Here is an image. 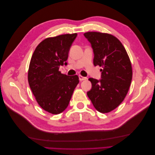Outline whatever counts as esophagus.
I'll list each match as a JSON object with an SVG mask.
<instances>
[{"label": "esophagus", "mask_w": 155, "mask_h": 155, "mask_svg": "<svg viewBox=\"0 0 155 155\" xmlns=\"http://www.w3.org/2000/svg\"><path fill=\"white\" fill-rule=\"evenodd\" d=\"M78 77H79V80H80L81 81L87 79V77H83V76H81V75L78 76Z\"/></svg>", "instance_id": "1"}]
</instances>
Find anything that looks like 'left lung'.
I'll return each instance as SVG.
<instances>
[{"instance_id":"8db88e82","label":"left lung","mask_w":155,"mask_h":155,"mask_svg":"<svg viewBox=\"0 0 155 155\" xmlns=\"http://www.w3.org/2000/svg\"><path fill=\"white\" fill-rule=\"evenodd\" d=\"M84 36L93 49L94 66L101 67V79L90 78L91 91L87 92L93 106L102 113L115 109L123 101L132 81L130 58L123 45L113 35L87 32Z\"/></svg>"}]
</instances>
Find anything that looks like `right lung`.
<instances>
[{
  "mask_svg": "<svg viewBox=\"0 0 155 155\" xmlns=\"http://www.w3.org/2000/svg\"><path fill=\"white\" fill-rule=\"evenodd\" d=\"M77 36L66 34L45 38L31 59L29 86L40 107L51 114H59L67 108L79 83L77 75L67 76L59 71L61 65L67 64L68 52Z\"/></svg>",
  "mask_w": 155,
  "mask_h": 155,
  "instance_id": "1",
  "label": "right lung"
}]
</instances>
